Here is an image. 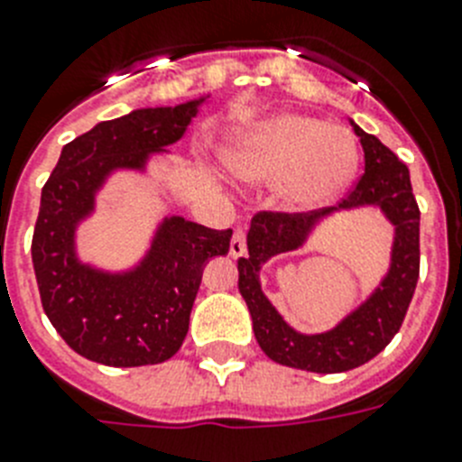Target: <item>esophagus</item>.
Segmentation results:
<instances>
[{
  "mask_svg": "<svg viewBox=\"0 0 462 462\" xmlns=\"http://www.w3.org/2000/svg\"><path fill=\"white\" fill-rule=\"evenodd\" d=\"M228 252H231V256H234V259L247 254V243H245L243 228H236L234 231V238H231V247H228Z\"/></svg>",
  "mask_w": 462,
  "mask_h": 462,
  "instance_id": "obj_1",
  "label": "esophagus"
}]
</instances>
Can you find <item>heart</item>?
I'll list each match as a JSON object with an SVG mask.
<instances>
[{
	"label": "heart",
	"instance_id": "1",
	"mask_svg": "<svg viewBox=\"0 0 462 462\" xmlns=\"http://www.w3.org/2000/svg\"><path fill=\"white\" fill-rule=\"evenodd\" d=\"M228 166L250 182H277L289 210L336 199L358 169V145L345 126L284 113L261 122L228 152Z\"/></svg>",
	"mask_w": 462,
	"mask_h": 462
}]
</instances>
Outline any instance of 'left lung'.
I'll list each match as a JSON object with an SVG mask.
<instances>
[{"label": "left lung", "mask_w": 462, "mask_h": 462, "mask_svg": "<svg viewBox=\"0 0 462 462\" xmlns=\"http://www.w3.org/2000/svg\"><path fill=\"white\" fill-rule=\"evenodd\" d=\"M365 154V171L336 208L308 212L261 210L247 234V256L238 259V289L250 308L254 336L268 358L308 373H346L377 356L402 326L419 280V219L410 171L373 134L354 125ZM379 205L396 226L392 271L380 289L340 327L300 337L283 324L258 284V268L271 255L300 246L316 219L340 207Z\"/></svg>", "instance_id": "8db88e82"}]
</instances>
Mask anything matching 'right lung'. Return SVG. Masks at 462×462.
<instances>
[{"label": "right lung", "instance_id": "add662e5", "mask_svg": "<svg viewBox=\"0 0 462 462\" xmlns=\"http://www.w3.org/2000/svg\"><path fill=\"white\" fill-rule=\"evenodd\" d=\"M203 99L141 108L99 122L67 143L41 191L32 238L36 284L48 319L73 352L110 368L152 365L185 342L203 263L228 252L231 228L171 217L136 271L106 275L73 256V228L92 210L113 169H143L154 150L182 138Z\"/></svg>", "mask_w": 462, "mask_h": 462}]
</instances>
